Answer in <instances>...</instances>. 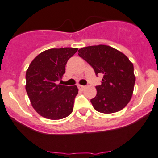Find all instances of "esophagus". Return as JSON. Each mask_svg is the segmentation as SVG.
Masks as SVG:
<instances>
[{
    "instance_id": "34e87169",
    "label": "esophagus",
    "mask_w": 158,
    "mask_h": 158,
    "mask_svg": "<svg viewBox=\"0 0 158 158\" xmlns=\"http://www.w3.org/2000/svg\"><path fill=\"white\" fill-rule=\"evenodd\" d=\"M78 88H79V89H81V90H82V89H84L86 88V86H82V85H78Z\"/></svg>"
}]
</instances>
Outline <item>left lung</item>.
<instances>
[{
  "label": "left lung",
  "mask_w": 158,
  "mask_h": 158,
  "mask_svg": "<svg viewBox=\"0 0 158 158\" xmlns=\"http://www.w3.org/2000/svg\"><path fill=\"white\" fill-rule=\"evenodd\" d=\"M78 52L96 75H103L101 84L96 86L97 95L90 100L94 109L104 114L123 109L133 93L135 77L132 63L121 51L102 44L82 48Z\"/></svg>",
  "instance_id": "obj_1"
}]
</instances>
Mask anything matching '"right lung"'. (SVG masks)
Instances as JSON below:
<instances>
[{
  "instance_id": "obj_1",
  "label": "right lung",
  "mask_w": 158,
  "mask_h": 158,
  "mask_svg": "<svg viewBox=\"0 0 158 158\" xmlns=\"http://www.w3.org/2000/svg\"><path fill=\"white\" fill-rule=\"evenodd\" d=\"M78 48H52L38 54L26 74V89L32 107L42 117L58 120L73 110L76 86H67L57 82L65 73L68 60Z\"/></svg>"
}]
</instances>
